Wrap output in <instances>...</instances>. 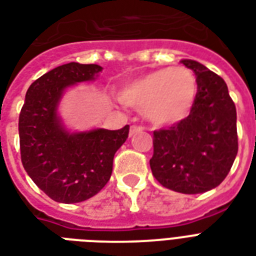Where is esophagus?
<instances>
[{
	"label": "esophagus",
	"mask_w": 256,
	"mask_h": 256,
	"mask_svg": "<svg viewBox=\"0 0 256 256\" xmlns=\"http://www.w3.org/2000/svg\"><path fill=\"white\" fill-rule=\"evenodd\" d=\"M142 130H144V126H132L130 130V136H134V134H136L138 132H140Z\"/></svg>",
	"instance_id": "34e87169"
}]
</instances>
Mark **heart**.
Returning <instances> with one entry per match:
<instances>
[{"label":"heart","mask_w":256,"mask_h":256,"mask_svg":"<svg viewBox=\"0 0 256 256\" xmlns=\"http://www.w3.org/2000/svg\"><path fill=\"white\" fill-rule=\"evenodd\" d=\"M198 93L195 74L187 68H162L124 85L122 104L142 110L152 124L174 126L187 118Z\"/></svg>","instance_id":"heart-1"}]
</instances>
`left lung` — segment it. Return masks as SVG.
<instances>
[{"instance_id": "left-lung-1", "label": "left lung", "mask_w": 256, "mask_h": 256, "mask_svg": "<svg viewBox=\"0 0 256 256\" xmlns=\"http://www.w3.org/2000/svg\"><path fill=\"white\" fill-rule=\"evenodd\" d=\"M195 73L198 93L187 118L154 132L152 175L163 187L202 194L228 175L238 154L236 108L224 80L194 60H182Z\"/></svg>"}]
</instances>
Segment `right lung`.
Instances as JSON below:
<instances>
[{"mask_svg": "<svg viewBox=\"0 0 256 256\" xmlns=\"http://www.w3.org/2000/svg\"><path fill=\"white\" fill-rule=\"evenodd\" d=\"M96 64L69 62L49 70L29 86L18 118L21 162L36 186L58 203H78L104 188L114 156L126 142L130 126L69 134L57 118L64 89L93 80Z\"/></svg>", "mask_w": 256, "mask_h": 256, "instance_id": "right-lung-1", "label": "right lung"}]
</instances>
